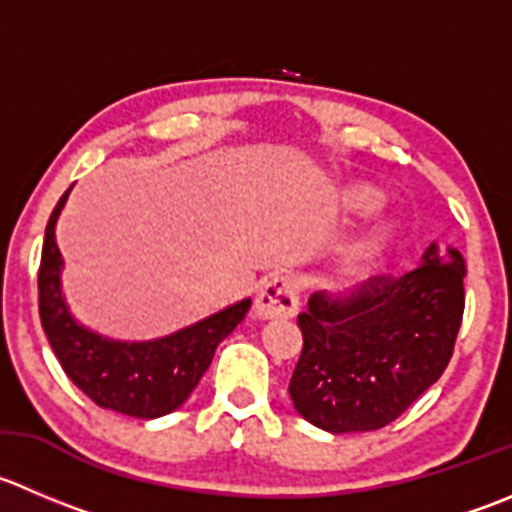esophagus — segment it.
I'll use <instances>...</instances> for the list:
<instances>
[{
    "label": "esophagus",
    "mask_w": 512,
    "mask_h": 512,
    "mask_svg": "<svg viewBox=\"0 0 512 512\" xmlns=\"http://www.w3.org/2000/svg\"><path fill=\"white\" fill-rule=\"evenodd\" d=\"M300 307V287L292 275H277L260 287L255 310L260 317H292Z\"/></svg>",
    "instance_id": "34e87169"
}]
</instances>
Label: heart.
I'll use <instances>...</instances> for the list:
<instances>
[{
  "label": "heart",
  "mask_w": 512,
  "mask_h": 512,
  "mask_svg": "<svg viewBox=\"0 0 512 512\" xmlns=\"http://www.w3.org/2000/svg\"><path fill=\"white\" fill-rule=\"evenodd\" d=\"M377 202H380V197H377V192L370 190V187H357L350 195V205L360 212L375 210Z\"/></svg>",
  "instance_id": "1"
}]
</instances>
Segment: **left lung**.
I'll list each match as a JSON object with an SVG mask.
<instances>
[{"label": "left lung", "mask_w": 512, "mask_h": 512, "mask_svg": "<svg viewBox=\"0 0 512 512\" xmlns=\"http://www.w3.org/2000/svg\"><path fill=\"white\" fill-rule=\"evenodd\" d=\"M465 262L430 245L400 277H372L347 297L315 292L297 315L295 410L327 433L385 428L438 380L465 310Z\"/></svg>", "instance_id": "1"}]
</instances>
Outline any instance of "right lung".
I'll return each instance as SVG.
<instances>
[{"label": "right lung", "mask_w": 512, "mask_h": 512, "mask_svg": "<svg viewBox=\"0 0 512 512\" xmlns=\"http://www.w3.org/2000/svg\"><path fill=\"white\" fill-rule=\"evenodd\" d=\"M67 195L69 190L49 215L39 262V317L49 345L69 380L99 408L142 420L162 418L190 398L217 345L240 325L252 300L150 342H119L87 330L69 315L59 282L62 255L54 225Z\"/></svg>", "instance_id": "1"}]
</instances>
